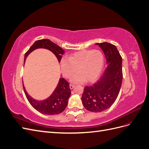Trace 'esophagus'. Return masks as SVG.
Returning <instances> with one entry per match:
<instances>
[{"label":"esophagus","mask_w":149,"mask_h":149,"mask_svg":"<svg viewBox=\"0 0 149 149\" xmlns=\"http://www.w3.org/2000/svg\"><path fill=\"white\" fill-rule=\"evenodd\" d=\"M74 87H75V85H74V84H70V89H73Z\"/></svg>","instance_id":"esophagus-1"}]
</instances>
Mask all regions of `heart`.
Segmentation results:
<instances>
[{
    "label": "heart",
    "mask_w": 149,
    "mask_h": 149,
    "mask_svg": "<svg viewBox=\"0 0 149 149\" xmlns=\"http://www.w3.org/2000/svg\"><path fill=\"white\" fill-rule=\"evenodd\" d=\"M61 67L63 74L70 77L74 72L78 73L71 78V81L90 83L96 81L101 75L104 65V57L98 49H88L75 52L69 58H62Z\"/></svg>",
    "instance_id": "1"
}]
</instances>
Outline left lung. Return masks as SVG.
I'll list each match as a JSON object with an SVG mask.
<instances>
[{"instance_id": "1", "label": "left lung", "mask_w": 149, "mask_h": 149, "mask_svg": "<svg viewBox=\"0 0 149 149\" xmlns=\"http://www.w3.org/2000/svg\"><path fill=\"white\" fill-rule=\"evenodd\" d=\"M104 53L107 67L101 77L92 86L84 87L81 100L88 111L99 112L107 109L118 97L123 81L122 56L116 47L107 42L96 43Z\"/></svg>"}]
</instances>
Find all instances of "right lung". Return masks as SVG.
I'll use <instances>...</instances> for the list:
<instances>
[{
  "instance_id": "1",
  "label": "right lung",
  "mask_w": 149,
  "mask_h": 149,
  "mask_svg": "<svg viewBox=\"0 0 149 149\" xmlns=\"http://www.w3.org/2000/svg\"><path fill=\"white\" fill-rule=\"evenodd\" d=\"M40 48L48 49L53 52L59 62H60L62 58L61 55L65 53L63 49L55 43L52 42L51 40L42 39L37 40L31 46L25 54L24 60H26V58L34 49ZM23 88L26 97L31 106L40 113L47 115H55L61 113L65 109L71 94L70 84L64 78L60 79L59 83L53 93L47 100L43 101L35 100L26 93L24 84Z\"/></svg>"
}]
</instances>
